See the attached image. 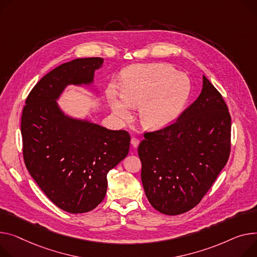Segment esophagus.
<instances>
[{"instance_id":"34e87169","label":"esophagus","mask_w":257,"mask_h":257,"mask_svg":"<svg viewBox=\"0 0 257 257\" xmlns=\"http://www.w3.org/2000/svg\"><path fill=\"white\" fill-rule=\"evenodd\" d=\"M131 145L133 148H138L140 145V140L136 139V138H132L131 139Z\"/></svg>"}]
</instances>
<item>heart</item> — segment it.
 <instances>
[{"mask_svg":"<svg viewBox=\"0 0 257 257\" xmlns=\"http://www.w3.org/2000/svg\"><path fill=\"white\" fill-rule=\"evenodd\" d=\"M190 81L165 64L135 65L124 72L121 98L111 95L114 113L123 119L130 116L129 107H140L142 124L151 130L172 124L182 112L190 94Z\"/></svg>","mask_w":257,"mask_h":257,"instance_id":"1","label":"heart"}]
</instances>
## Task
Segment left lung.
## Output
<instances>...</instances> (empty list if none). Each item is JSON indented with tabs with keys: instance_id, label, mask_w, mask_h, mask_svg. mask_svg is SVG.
Listing matches in <instances>:
<instances>
[{
	"instance_id": "left-lung-1",
	"label": "left lung",
	"mask_w": 257,
	"mask_h": 257,
	"mask_svg": "<svg viewBox=\"0 0 257 257\" xmlns=\"http://www.w3.org/2000/svg\"><path fill=\"white\" fill-rule=\"evenodd\" d=\"M202 91L176 121L145 132L139 146L142 182L150 203L180 215L207 194L229 158L231 117L219 91L202 76Z\"/></svg>"
}]
</instances>
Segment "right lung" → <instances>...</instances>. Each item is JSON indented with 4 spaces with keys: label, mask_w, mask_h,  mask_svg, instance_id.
I'll return each mask as SVG.
<instances>
[{
    "label": "right lung",
    "mask_w": 257,
    "mask_h": 257,
    "mask_svg": "<svg viewBox=\"0 0 257 257\" xmlns=\"http://www.w3.org/2000/svg\"><path fill=\"white\" fill-rule=\"evenodd\" d=\"M101 58L76 59L44 75L22 114L23 156L44 194L60 209L87 213L103 200L107 174L127 155L130 134L65 116L56 99L67 84L90 83Z\"/></svg>",
    "instance_id": "add662e5"
}]
</instances>
